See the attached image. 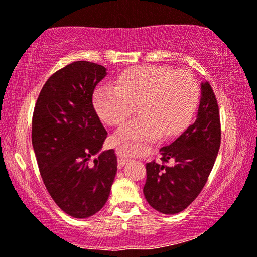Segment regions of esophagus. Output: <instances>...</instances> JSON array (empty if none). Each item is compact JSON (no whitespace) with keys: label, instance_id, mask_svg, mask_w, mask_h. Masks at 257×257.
Returning <instances> with one entry per match:
<instances>
[{"label":"esophagus","instance_id":"34e87169","mask_svg":"<svg viewBox=\"0 0 257 257\" xmlns=\"http://www.w3.org/2000/svg\"><path fill=\"white\" fill-rule=\"evenodd\" d=\"M130 160H131V159H130V158H127V157H121V156H120V157L118 158V165H119V166H120V167H122V166H125V165L127 164Z\"/></svg>","mask_w":257,"mask_h":257}]
</instances>
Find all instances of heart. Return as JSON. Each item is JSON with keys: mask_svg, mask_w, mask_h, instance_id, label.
I'll list each match as a JSON object with an SVG mask.
<instances>
[{"mask_svg": "<svg viewBox=\"0 0 257 257\" xmlns=\"http://www.w3.org/2000/svg\"><path fill=\"white\" fill-rule=\"evenodd\" d=\"M199 101V86L189 72L161 65H142L122 72L117 86L101 84L93 92L98 115L107 125H119L138 105L140 117L117 132L121 143H143L180 133L189 124Z\"/></svg>", "mask_w": 257, "mask_h": 257, "instance_id": "1", "label": "heart"}]
</instances>
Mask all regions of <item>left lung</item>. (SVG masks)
Instances as JSON below:
<instances>
[{"mask_svg":"<svg viewBox=\"0 0 257 257\" xmlns=\"http://www.w3.org/2000/svg\"><path fill=\"white\" fill-rule=\"evenodd\" d=\"M219 106L208 82H201L195 121L171 145L160 149L164 163L146 164L144 195L151 207L167 214L180 213L202 191L220 149Z\"/></svg>","mask_w":257,"mask_h":257,"instance_id":"1","label":"left lung"}]
</instances>
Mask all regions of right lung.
I'll return each mask as SVG.
<instances>
[{
	"label": "right lung",
	"instance_id": "right-lung-1",
	"mask_svg": "<svg viewBox=\"0 0 257 257\" xmlns=\"http://www.w3.org/2000/svg\"><path fill=\"white\" fill-rule=\"evenodd\" d=\"M106 75L96 63L73 62L47 80L34 110L31 140L42 179L56 205L76 219L103 208L117 174L114 150L100 152L107 132L92 103Z\"/></svg>",
	"mask_w": 257,
	"mask_h": 257
}]
</instances>
